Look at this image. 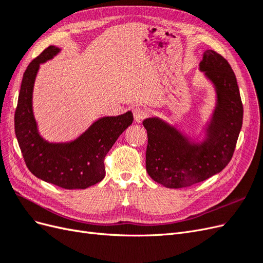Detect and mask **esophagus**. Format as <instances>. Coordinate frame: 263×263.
Returning <instances> with one entry per match:
<instances>
[{"label": "esophagus", "mask_w": 263, "mask_h": 263, "mask_svg": "<svg viewBox=\"0 0 263 263\" xmlns=\"http://www.w3.org/2000/svg\"><path fill=\"white\" fill-rule=\"evenodd\" d=\"M133 113H134L135 121H136L137 123H141V122L144 121V119L147 117V115H148L147 110L144 109L142 107H139V106L135 107V108L133 109Z\"/></svg>", "instance_id": "1"}]
</instances>
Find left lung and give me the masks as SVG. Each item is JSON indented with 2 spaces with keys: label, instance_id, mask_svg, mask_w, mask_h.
<instances>
[{
  "label": "left lung",
  "instance_id": "obj_1",
  "mask_svg": "<svg viewBox=\"0 0 263 263\" xmlns=\"http://www.w3.org/2000/svg\"><path fill=\"white\" fill-rule=\"evenodd\" d=\"M200 70L213 82L217 104L201 144L189 139L158 117L145 119L148 145L146 169L150 178L165 187H186L220 172L232 160L242 126L243 107L237 79L228 61L206 50Z\"/></svg>",
  "mask_w": 263,
  "mask_h": 263
}]
</instances>
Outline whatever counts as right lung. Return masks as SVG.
<instances>
[{"label": "right lung", "instance_id": "add662e5", "mask_svg": "<svg viewBox=\"0 0 263 263\" xmlns=\"http://www.w3.org/2000/svg\"><path fill=\"white\" fill-rule=\"evenodd\" d=\"M59 51L58 47L49 46L24 72L14 116L15 135L24 161L35 177L62 189H86L104 179V159L134 117L132 112L102 117L78 139L66 144L44 140L38 133L31 106L34 82L39 65Z\"/></svg>", "mask_w": 263, "mask_h": 263}]
</instances>
